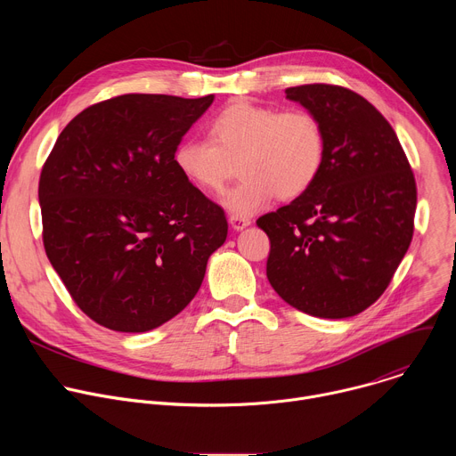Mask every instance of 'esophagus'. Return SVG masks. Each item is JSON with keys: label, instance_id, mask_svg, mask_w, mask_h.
<instances>
[{"label": "esophagus", "instance_id": "obj_1", "mask_svg": "<svg viewBox=\"0 0 456 456\" xmlns=\"http://www.w3.org/2000/svg\"><path fill=\"white\" fill-rule=\"evenodd\" d=\"M229 222H231V225H232L234 231H241V229H245V227H248V225L252 224L248 216H238V215H232V216L229 218Z\"/></svg>", "mask_w": 456, "mask_h": 456}]
</instances>
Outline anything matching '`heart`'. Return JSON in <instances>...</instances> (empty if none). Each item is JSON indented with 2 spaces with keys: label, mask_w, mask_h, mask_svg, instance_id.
Masks as SVG:
<instances>
[{
  "label": "heart",
  "mask_w": 456,
  "mask_h": 456,
  "mask_svg": "<svg viewBox=\"0 0 456 456\" xmlns=\"http://www.w3.org/2000/svg\"><path fill=\"white\" fill-rule=\"evenodd\" d=\"M208 137L180 141L175 167L197 189L220 192L238 162L243 178L224 199L238 216L262 209L276 194L281 200L301 197L317 180L327 150L322 124L312 111H280L245 99L209 120Z\"/></svg>",
  "instance_id": "obj_1"
}]
</instances>
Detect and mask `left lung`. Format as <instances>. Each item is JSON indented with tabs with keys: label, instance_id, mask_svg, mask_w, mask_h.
Masks as SVG:
<instances>
[{
	"label": "left lung",
	"instance_id": "1",
	"mask_svg": "<svg viewBox=\"0 0 456 456\" xmlns=\"http://www.w3.org/2000/svg\"><path fill=\"white\" fill-rule=\"evenodd\" d=\"M322 124L324 162L301 197L257 218L271 240L267 278L290 306L324 319L366 310L413 238L417 183L394 127L336 85L285 90Z\"/></svg>",
	"mask_w": 456,
	"mask_h": 456
}]
</instances>
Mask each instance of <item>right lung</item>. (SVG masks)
I'll use <instances>...</instances> for the list:
<instances>
[{
  "mask_svg": "<svg viewBox=\"0 0 456 456\" xmlns=\"http://www.w3.org/2000/svg\"><path fill=\"white\" fill-rule=\"evenodd\" d=\"M215 95L126 94L62 129L39 178L43 243L76 305L115 332L153 330L197 296L224 209L173 151Z\"/></svg>",
  "mask_w": 456,
  "mask_h": 456,
  "instance_id": "1",
  "label": "right lung"
}]
</instances>
